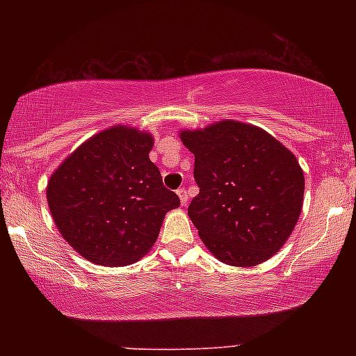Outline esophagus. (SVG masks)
<instances>
[{"label":"esophagus","mask_w":356,"mask_h":356,"mask_svg":"<svg viewBox=\"0 0 356 356\" xmlns=\"http://www.w3.org/2000/svg\"><path fill=\"white\" fill-rule=\"evenodd\" d=\"M177 194H178V197H179V202H181V206H186V204H188V193H186V189H184V188L178 189Z\"/></svg>","instance_id":"1"}]
</instances>
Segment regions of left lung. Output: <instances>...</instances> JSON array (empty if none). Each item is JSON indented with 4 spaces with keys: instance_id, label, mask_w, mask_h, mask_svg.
<instances>
[{
    "instance_id": "left-lung-1",
    "label": "left lung",
    "mask_w": 356,
    "mask_h": 356,
    "mask_svg": "<svg viewBox=\"0 0 356 356\" xmlns=\"http://www.w3.org/2000/svg\"><path fill=\"white\" fill-rule=\"evenodd\" d=\"M194 154L199 194L188 207L209 251L251 267L279 252L303 207L305 175L291 150L267 131L235 120L181 129Z\"/></svg>"
}]
</instances>
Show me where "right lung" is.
Returning <instances> with one entry per match:
<instances>
[{
    "label": "right lung",
    "instance_id": "add662e5",
    "mask_svg": "<svg viewBox=\"0 0 356 356\" xmlns=\"http://www.w3.org/2000/svg\"><path fill=\"white\" fill-rule=\"evenodd\" d=\"M154 138L116 124L84 140L47 184V201L61 236L87 261L128 266L157 241L168 211L179 206L150 162Z\"/></svg>",
    "mask_w": 356,
    "mask_h": 356
}]
</instances>
